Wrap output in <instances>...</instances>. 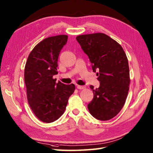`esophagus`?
Listing matches in <instances>:
<instances>
[{
	"label": "esophagus",
	"instance_id": "esophagus-1",
	"mask_svg": "<svg viewBox=\"0 0 153 153\" xmlns=\"http://www.w3.org/2000/svg\"><path fill=\"white\" fill-rule=\"evenodd\" d=\"M86 86H79V85H77V89H79V90H82V89H84Z\"/></svg>",
	"mask_w": 153,
	"mask_h": 153
}]
</instances>
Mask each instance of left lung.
<instances>
[{
    "label": "left lung",
    "mask_w": 153,
    "mask_h": 153,
    "mask_svg": "<svg viewBox=\"0 0 153 153\" xmlns=\"http://www.w3.org/2000/svg\"><path fill=\"white\" fill-rule=\"evenodd\" d=\"M76 40L88 56L100 86L94 88V98L88 105L89 112L98 120L113 118L123 108L129 91L128 61L121 46L102 33L80 35Z\"/></svg>",
    "instance_id": "1"
}]
</instances>
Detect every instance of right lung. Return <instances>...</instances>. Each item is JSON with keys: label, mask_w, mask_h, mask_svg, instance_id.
<instances>
[{"label": "right lung", "mask_w": 153, "mask_h": 153, "mask_svg": "<svg viewBox=\"0 0 153 153\" xmlns=\"http://www.w3.org/2000/svg\"><path fill=\"white\" fill-rule=\"evenodd\" d=\"M68 36H52L38 43L28 56L24 80L30 108L38 120L51 123L63 115L75 85L56 83L58 58Z\"/></svg>", "instance_id": "obj_1"}]
</instances>
